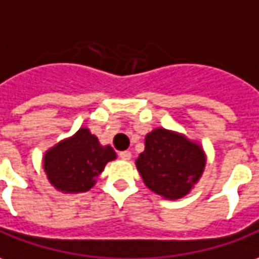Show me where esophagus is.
<instances>
[{
  "instance_id": "obj_1",
  "label": "esophagus",
  "mask_w": 259,
  "mask_h": 259,
  "mask_svg": "<svg viewBox=\"0 0 259 259\" xmlns=\"http://www.w3.org/2000/svg\"><path fill=\"white\" fill-rule=\"evenodd\" d=\"M118 156L121 158V159L130 160L131 159V152H130V151H122V152L118 153Z\"/></svg>"
}]
</instances>
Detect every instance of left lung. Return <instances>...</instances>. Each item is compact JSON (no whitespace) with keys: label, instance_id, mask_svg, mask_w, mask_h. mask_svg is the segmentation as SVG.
<instances>
[{"label":"left lung","instance_id":"8db88e82","mask_svg":"<svg viewBox=\"0 0 259 259\" xmlns=\"http://www.w3.org/2000/svg\"><path fill=\"white\" fill-rule=\"evenodd\" d=\"M144 183L165 199H181L203 174L204 152L181 134L156 128L145 138V151L137 159Z\"/></svg>","mask_w":259,"mask_h":259}]
</instances>
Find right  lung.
Returning <instances> with one entry per match:
<instances>
[{
  "instance_id": "add662e5",
  "label": "right lung",
  "mask_w": 259,
  "mask_h": 259,
  "mask_svg": "<svg viewBox=\"0 0 259 259\" xmlns=\"http://www.w3.org/2000/svg\"><path fill=\"white\" fill-rule=\"evenodd\" d=\"M115 159L111 147H101L97 137L81 128L72 138L49 149L44 159L45 172L53 186L65 193L92 189L107 162Z\"/></svg>"
}]
</instances>
